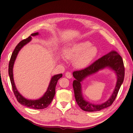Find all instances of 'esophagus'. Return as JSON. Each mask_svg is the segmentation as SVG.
I'll list each match as a JSON object with an SVG mask.
<instances>
[{"mask_svg": "<svg viewBox=\"0 0 133 133\" xmlns=\"http://www.w3.org/2000/svg\"><path fill=\"white\" fill-rule=\"evenodd\" d=\"M65 75L66 76V78H68V79L72 78V74H71V73L70 72H67L66 73V75Z\"/></svg>", "mask_w": 133, "mask_h": 133, "instance_id": "esophagus-1", "label": "esophagus"}]
</instances>
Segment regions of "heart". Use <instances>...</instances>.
<instances>
[{"label": "heart", "instance_id": "heart-1", "mask_svg": "<svg viewBox=\"0 0 133 133\" xmlns=\"http://www.w3.org/2000/svg\"><path fill=\"white\" fill-rule=\"evenodd\" d=\"M97 54V48L89 41L73 43L63 50L64 57L69 60L74 59V65L78 69L87 67Z\"/></svg>", "mask_w": 133, "mask_h": 133}]
</instances>
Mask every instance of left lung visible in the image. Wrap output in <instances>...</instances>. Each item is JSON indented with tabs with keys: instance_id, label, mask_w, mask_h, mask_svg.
<instances>
[{
	"instance_id": "8db88e82",
	"label": "left lung",
	"mask_w": 133,
	"mask_h": 133,
	"mask_svg": "<svg viewBox=\"0 0 133 133\" xmlns=\"http://www.w3.org/2000/svg\"><path fill=\"white\" fill-rule=\"evenodd\" d=\"M106 68L113 70L117 76L115 89L109 99L106 102L101 104H92L86 101L83 97L81 83L87 77ZM72 74L75 79L72 84L74 94L79 107L82 110L87 112H97L109 107L115 101L124 79L125 68L121 57L116 51H112L95 61L85 69L76 71Z\"/></svg>"
}]
</instances>
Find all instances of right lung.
Instances as JSON below:
<instances>
[{
  "label": "right lung",
  "instance_id": "add662e5",
  "mask_svg": "<svg viewBox=\"0 0 133 133\" xmlns=\"http://www.w3.org/2000/svg\"><path fill=\"white\" fill-rule=\"evenodd\" d=\"M37 35H39L38 32L32 33L28 38L22 40L16 46L15 50H14L13 52H12L10 61V63H9L8 74L10 78L12 89H13L14 93L18 103H20L24 106L29 108L35 109H42L48 107L51 103L55 94V87H56L57 83L58 80L62 77V74H57V75L52 76L51 78L50 82L49 83L47 91L45 92V93L42 97L36 100L28 99V98L24 97L20 94V92L17 89L16 85H15L13 74V68L14 63L15 60L16 59L18 52L24 47V46L26 45L28 43H29L31 41L32 36H36Z\"/></svg>",
  "mask_w": 133,
  "mask_h": 133
}]
</instances>
